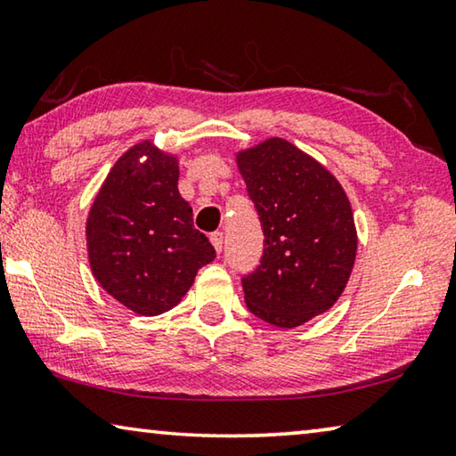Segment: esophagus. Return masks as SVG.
<instances>
[{"instance_id": "esophagus-1", "label": "esophagus", "mask_w": 456, "mask_h": 456, "mask_svg": "<svg viewBox=\"0 0 456 456\" xmlns=\"http://www.w3.org/2000/svg\"><path fill=\"white\" fill-rule=\"evenodd\" d=\"M211 243L215 247V251L221 253L223 251V233H219V231H217V233H213L211 235Z\"/></svg>"}]
</instances>
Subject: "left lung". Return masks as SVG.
I'll use <instances>...</instances> for the list:
<instances>
[{"instance_id":"1","label":"left lung","mask_w":456,"mask_h":456,"mask_svg":"<svg viewBox=\"0 0 456 456\" xmlns=\"http://www.w3.org/2000/svg\"><path fill=\"white\" fill-rule=\"evenodd\" d=\"M264 229L261 264L243 277L245 304L277 328H297L342 296L358 235L348 195L326 167L283 138L235 154Z\"/></svg>"}]
</instances>
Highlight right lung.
<instances>
[{"instance_id":"obj_1","label":"right lung","mask_w":456,"mask_h":456,"mask_svg":"<svg viewBox=\"0 0 456 456\" xmlns=\"http://www.w3.org/2000/svg\"><path fill=\"white\" fill-rule=\"evenodd\" d=\"M179 160L142 141L114 163L86 219L92 275L130 312L159 315L181 302L215 249L192 227Z\"/></svg>"}]
</instances>
